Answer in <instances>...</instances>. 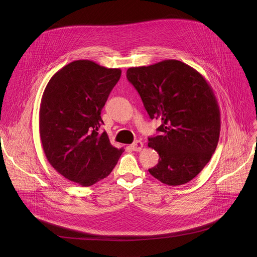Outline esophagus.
Segmentation results:
<instances>
[{
  "mask_svg": "<svg viewBox=\"0 0 257 257\" xmlns=\"http://www.w3.org/2000/svg\"><path fill=\"white\" fill-rule=\"evenodd\" d=\"M130 149L134 152H140L143 149V143L140 140H136L130 145Z\"/></svg>",
  "mask_w": 257,
  "mask_h": 257,
  "instance_id": "34e87169",
  "label": "esophagus"
}]
</instances>
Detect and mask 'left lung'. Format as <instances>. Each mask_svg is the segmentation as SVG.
Wrapping results in <instances>:
<instances>
[{
    "mask_svg": "<svg viewBox=\"0 0 257 257\" xmlns=\"http://www.w3.org/2000/svg\"><path fill=\"white\" fill-rule=\"evenodd\" d=\"M127 79L151 119L162 120L157 129L161 135L149 138L160 156L149 172L170 186L191 181L218 142L221 115L211 86L198 71L177 60L129 68Z\"/></svg>",
    "mask_w": 257,
    "mask_h": 257,
    "instance_id": "8db88e82",
    "label": "left lung"
}]
</instances>
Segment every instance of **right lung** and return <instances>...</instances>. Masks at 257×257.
<instances>
[{"label":"right lung","instance_id":"obj_1","mask_svg":"<svg viewBox=\"0 0 257 257\" xmlns=\"http://www.w3.org/2000/svg\"><path fill=\"white\" fill-rule=\"evenodd\" d=\"M89 60L71 62L49 81L41 102L40 134L52 167L66 179L88 187L107 177L123 149L109 142L100 113L121 77Z\"/></svg>","mask_w":257,"mask_h":257}]
</instances>
